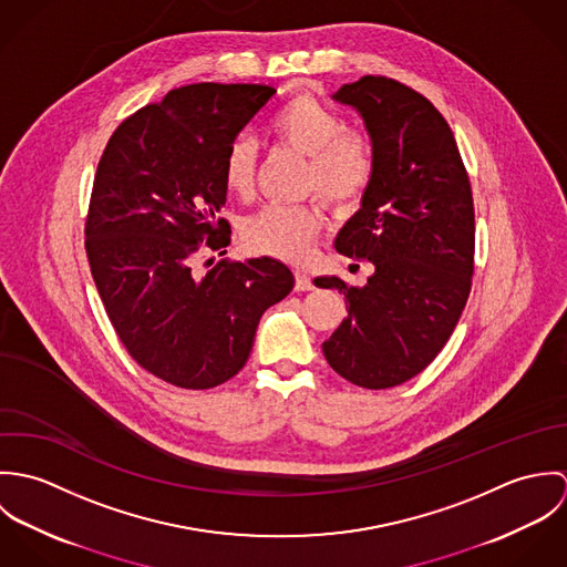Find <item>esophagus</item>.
Segmentation results:
<instances>
[{"label": "esophagus", "mask_w": 567, "mask_h": 567, "mask_svg": "<svg viewBox=\"0 0 567 567\" xmlns=\"http://www.w3.org/2000/svg\"><path fill=\"white\" fill-rule=\"evenodd\" d=\"M295 290L297 292H308V290H315V281L310 275L306 272H295Z\"/></svg>", "instance_id": "34e87169"}]
</instances>
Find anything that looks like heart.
<instances>
[{"instance_id":"obj_1","label":"heart","mask_w":567,"mask_h":567,"mask_svg":"<svg viewBox=\"0 0 567 567\" xmlns=\"http://www.w3.org/2000/svg\"><path fill=\"white\" fill-rule=\"evenodd\" d=\"M270 137L308 157L303 192L321 194L336 207L358 205L378 169L375 148L367 133L347 128L344 120L312 95H295L268 120ZM259 148L248 135H236L223 157L220 174L229 194L248 198L255 187ZM327 225L321 200L299 205L272 203L246 218L243 240L250 250L303 264Z\"/></svg>"}]
</instances>
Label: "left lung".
<instances>
[{"label":"left lung","mask_w":567,"mask_h":567,"mask_svg":"<svg viewBox=\"0 0 567 567\" xmlns=\"http://www.w3.org/2000/svg\"><path fill=\"white\" fill-rule=\"evenodd\" d=\"M333 100L353 106L371 135L378 169L336 250L369 259L367 286L319 277L344 295L347 319L323 342L329 367L355 386L380 391L421 373L458 323L474 275L472 185L454 133L439 109L386 76L342 84Z\"/></svg>","instance_id":"1"}]
</instances>
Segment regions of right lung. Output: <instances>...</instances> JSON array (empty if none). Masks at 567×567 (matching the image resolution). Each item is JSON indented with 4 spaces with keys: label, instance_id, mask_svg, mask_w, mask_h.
<instances>
[{
    "label": "right lung",
    "instance_id": "add662e5",
    "mask_svg": "<svg viewBox=\"0 0 567 567\" xmlns=\"http://www.w3.org/2000/svg\"><path fill=\"white\" fill-rule=\"evenodd\" d=\"M275 93L218 82L172 89L126 117L97 163L84 223L91 275L131 358L172 386L231 380L261 315L295 286L272 257L220 259L200 277L192 268L203 246L229 244L231 227L218 216L223 157Z\"/></svg>",
    "mask_w": 567,
    "mask_h": 567
}]
</instances>
